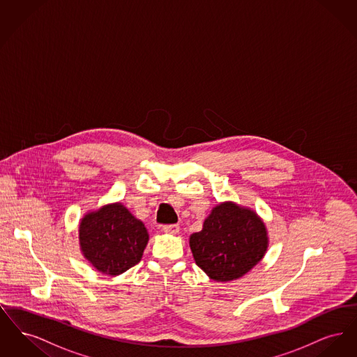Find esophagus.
<instances>
[{
	"label": "esophagus",
	"instance_id": "1",
	"mask_svg": "<svg viewBox=\"0 0 357 357\" xmlns=\"http://www.w3.org/2000/svg\"><path fill=\"white\" fill-rule=\"evenodd\" d=\"M163 231L167 234H178L179 233V225H165Z\"/></svg>",
	"mask_w": 357,
	"mask_h": 357
}]
</instances>
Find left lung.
Segmentation results:
<instances>
[{
	"mask_svg": "<svg viewBox=\"0 0 357 357\" xmlns=\"http://www.w3.org/2000/svg\"><path fill=\"white\" fill-rule=\"evenodd\" d=\"M195 264L211 280L227 282L243 277L265 257L268 230L255 210L234 202L213 207L201 231L190 236Z\"/></svg>",
	"mask_w": 357,
	"mask_h": 357,
	"instance_id": "1",
	"label": "left lung"
}]
</instances>
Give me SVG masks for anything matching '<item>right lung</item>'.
I'll list each match as a JSON object with an SVG mask.
<instances>
[{"mask_svg":"<svg viewBox=\"0 0 357 357\" xmlns=\"http://www.w3.org/2000/svg\"><path fill=\"white\" fill-rule=\"evenodd\" d=\"M144 223L120 202L88 211L79 223L85 259L102 274L119 275L136 265L149 243Z\"/></svg>","mask_w":357,"mask_h":357,"instance_id":"1","label":"right lung"}]
</instances>
